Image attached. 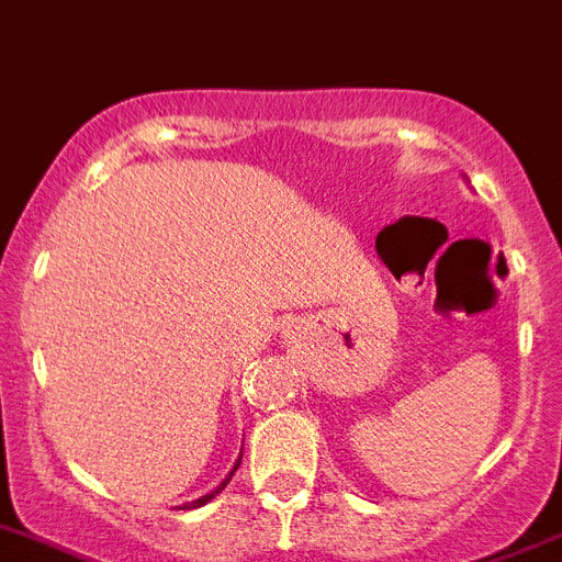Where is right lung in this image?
Wrapping results in <instances>:
<instances>
[{
  "label": "right lung",
  "mask_w": 562,
  "mask_h": 562,
  "mask_svg": "<svg viewBox=\"0 0 562 562\" xmlns=\"http://www.w3.org/2000/svg\"><path fill=\"white\" fill-rule=\"evenodd\" d=\"M238 463H241V460H238ZM238 463H235V469H238ZM235 469H233V472H235ZM233 472H229V474H227V481H224V483H222V486L215 488V492H210V495L199 497V501H193V503H184V506H179V509H199V506H204V503H207V501H213V497H215V495H218V492H222V488H224V486H227V483H229V481H233Z\"/></svg>",
  "instance_id": "1"
}]
</instances>
